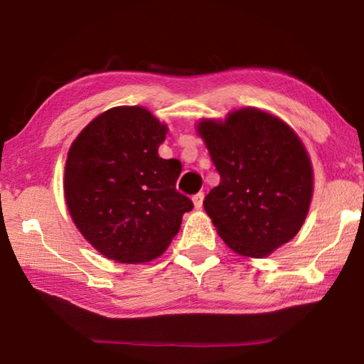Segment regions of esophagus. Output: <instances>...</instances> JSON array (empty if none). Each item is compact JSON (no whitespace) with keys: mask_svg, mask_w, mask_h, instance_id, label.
Here are the masks:
<instances>
[{"mask_svg":"<svg viewBox=\"0 0 364 364\" xmlns=\"http://www.w3.org/2000/svg\"><path fill=\"white\" fill-rule=\"evenodd\" d=\"M193 202H194V207L196 208H200L202 207V202H204V193H197L193 196Z\"/></svg>","mask_w":364,"mask_h":364,"instance_id":"1","label":"esophagus"}]
</instances>
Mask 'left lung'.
<instances>
[{
    "mask_svg": "<svg viewBox=\"0 0 364 364\" xmlns=\"http://www.w3.org/2000/svg\"><path fill=\"white\" fill-rule=\"evenodd\" d=\"M221 176L204 207L221 239L237 254L269 255L299 232L310 207L313 170L297 134L258 109L225 123H199Z\"/></svg>",
    "mask_w": 364,
    "mask_h": 364,
    "instance_id": "left-lung-1",
    "label": "left lung"
}]
</instances>
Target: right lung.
<instances>
[{"instance_id":"add662e5","label":"right lung","mask_w":364,"mask_h":364,"mask_svg":"<svg viewBox=\"0 0 364 364\" xmlns=\"http://www.w3.org/2000/svg\"><path fill=\"white\" fill-rule=\"evenodd\" d=\"M167 127L143 107H114L86 125L67 156L64 191L73 223L110 260L164 254L193 200L176 189L178 159L159 157Z\"/></svg>"}]
</instances>
